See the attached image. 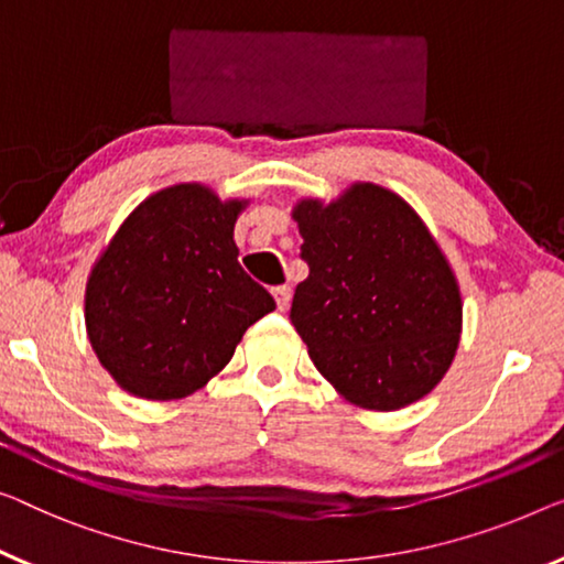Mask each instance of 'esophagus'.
Here are the masks:
<instances>
[{
    "label": "esophagus",
    "mask_w": 564,
    "mask_h": 564,
    "mask_svg": "<svg viewBox=\"0 0 564 564\" xmlns=\"http://www.w3.org/2000/svg\"><path fill=\"white\" fill-rule=\"evenodd\" d=\"M273 299L275 304H279V311H285L291 304V289L289 285H279V289H273Z\"/></svg>",
    "instance_id": "esophagus-1"
}]
</instances>
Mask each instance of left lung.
<instances>
[{"instance_id": "1", "label": "left lung", "mask_w": 564, "mask_h": 564, "mask_svg": "<svg viewBox=\"0 0 564 564\" xmlns=\"http://www.w3.org/2000/svg\"><path fill=\"white\" fill-rule=\"evenodd\" d=\"M308 279L291 322L311 362L351 405L392 413L425 398L458 351L464 299L448 258L413 207L375 182L301 197Z\"/></svg>"}]
</instances>
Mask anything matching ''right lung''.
Wrapping results in <instances>:
<instances>
[{
	"label": "right lung",
	"instance_id": "add662e5",
	"mask_svg": "<svg viewBox=\"0 0 564 564\" xmlns=\"http://www.w3.org/2000/svg\"><path fill=\"white\" fill-rule=\"evenodd\" d=\"M248 197L202 182L149 195L100 250L86 283V332L100 367L133 398L182 400L230 362L275 301L238 263Z\"/></svg>",
	"mask_w": 564,
	"mask_h": 564
}]
</instances>
